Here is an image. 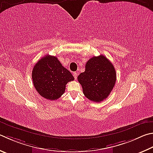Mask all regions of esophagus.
<instances>
[{"label":"esophagus","mask_w":153,"mask_h":153,"mask_svg":"<svg viewBox=\"0 0 153 153\" xmlns=\"http://www.w3.org/2000/svg\"><path fill=\"white\" fill-rule=\"evenodd\" d=\"M77 72H74V73L73 74V76H74V78H75V79H77Z\"/></svg>","instance_id":"esophagus-1"}]
</instances>
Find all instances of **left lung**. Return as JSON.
I'll return each mask as SVG.
<instances>
[{"mask_svg":"<svg viewBox=\"0 0 153 153\" xmlns=\"http://www.w3.org/2000/svg\"><path fill=\"white\" fill-rule=\"evenodd\" d=\"M85 68V71L77 77L83 93L91 101H103L108 98L115 85L114 67L104 55H100L89 59Z\"/></svg>","mask_w":153,"mask_h":153,"instance_id":"left-lung-1","label":"left lung"}]
</instances>
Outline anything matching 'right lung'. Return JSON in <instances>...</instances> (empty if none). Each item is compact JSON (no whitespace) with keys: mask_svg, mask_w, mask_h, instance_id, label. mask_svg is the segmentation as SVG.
<instances>
[{"mask_svg":"<svg viewBox=\"0 0 153 153\" xmlns=\"http://www.w3.org/2000/svg\"><path fill=\"white\" fill-rule=\"evenodd\" d=\"M32 79L39 95L49 100H55L63 95L66 84L74 77L56 57L47 55L33 67Z\"/></svg>","mask_w":153,"mask_h":153,"instance_id":"1","label":"right lung"}]
</instances>
